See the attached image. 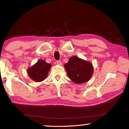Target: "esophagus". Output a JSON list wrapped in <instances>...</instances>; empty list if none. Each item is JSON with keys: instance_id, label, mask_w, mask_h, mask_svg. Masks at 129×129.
I'll list each match as a JSON object with an SVG mask.
<instances>
[{"instance_id": "1", "label": "esophagus", "mask_w": 129, "mask_h": 129, "mask_svg": "<svg viewBox=\"0 0 129 129\" xmlns=\"http://www.w3.org/2000/svg\"><path fill=\"white\" fill-rule=\"evenodd\" d=\"M56 64H57V65H59V66H61V65H62V62H61V61H60V60L57 61L56 62Z\"/></svg>"}]
</instances>
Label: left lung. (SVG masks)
<instances>
[{"mask_svg": "<svg viewBox=\"0 0 129 129\" xmlns=\"http://www.w3.org/2000/svg\"><path fill=\"white\" fill-rule=\"evenodd\" d=\"M64 66L68 78L78 84L88 81L93 73V67L90 62L75 56L69 58Z\"/></svg>", "mask_w": 129, "mask_h": 129, "instance_id": "8db88e82", "label": "left lung"}]
</instances>
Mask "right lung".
Instances as JSON below:
<instances>
[{
    "label": "right lung",
    "mask_w": 129,
    "mask_h": 129,
    "mask_svg": "<svg viewBox=\"0 0 129 129\" xmlns=\"http://www.w3.org/2000/svg\"><path fill=\"white\" fill-rule=\"evenodd\" d=\"M51 67V65L44 60H39L36 63L27 69V74L33 80L42 81L47 78Z\"/></svg>",
    "instance_id": "1"
}]
</instances>
